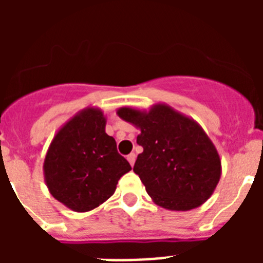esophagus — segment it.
<instances>
[{
	"label": "esophagus",
	"mask_w": 263,
	"mask_h": 263,
	"mask_svg": "<svg viewBox=\"0 0 263 263\" xmlns=\"http://www.w3.org/2000/svg\"><path fill=\"white\" fill-rule=\"evenodd\" d=\"M127 160H129L130 166H133L134 162H136V154H134V153H132V154L127 155Z\"/></svg>",
	"instance_id": "obj_1"
}]
</instances>
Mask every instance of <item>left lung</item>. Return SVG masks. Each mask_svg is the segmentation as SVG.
I'll list each match as a JSON object with an SVG mask.
<instances>
[{
    "instance_id": "8db88e82",
    "label": "left lung",
    "mask_w": 263,
    "mask_h": 263,
    "mask_svg": "<svg viewBox=\"0 0 263 263\" xmlns=\"http://www.w3.org/2000/svg\"><path fill=\"white\" fill-rule=\"evenodd\" d=\"M118 117L141 130L143 152L133 171L157 205L190 211L205 203L221 176L215 145L194 118L163 103L148 110L122 106Z\"/></svg>"
}]
</instances>
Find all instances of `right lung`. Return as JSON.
Masks as SVG:
<instances>
[{
	"label": "right lung",
	"instance_id": "obj_1",
	"mask_svg": "<svg viewBox=\"0 0 263 263\" xmlns=\"http://www.w3.org/2000/svg\"><path fill=\"white\" fill-rule=\"evenodd\" d=\"M106 118L96 106L76 113L53 136L43 163L48 191L58 201L88 212L115 194L117 183L132 167L105 133Z\"/></svg>",
	"mask_w": 263,
	"mask_h": 263
}]
</instances>
